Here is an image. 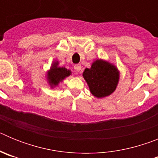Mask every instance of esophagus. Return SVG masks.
Here are the masks:
<instances>
[{
	"instance_id": "esophagus-1",
	"label": "esophagus",
	"mask_w": 158,
	"mask_h": 158,
	"mask_svg": "<svg viewBox=\"0 0 158 158\" xmlns=\"http://www.w3.org/2000/svg\"><path fill=\"white\" fill-rule=\"evenodd\" d=\"M73 68H74L75 70L79 72V71L81 70V65L80 64H77V65H75L74 66H73Z\"/></svg>"
}]
</instances>
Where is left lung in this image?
<instances>
[{
  "instance_id": "8db88e82",
  "label": "left lung",
  "mask_w": 158,
  "mask_h": 158,
  "mask_svg": "<svg viewBox=\"0 0 158 158\" xmlns=\"http://www.w3.org/2000/svg\"><path fill=\"white\" fill-rule=\"evenodd\" d=\"M83 77L92 94L98 98L111 94L118 81V72L115 66L102 60H96L90 69L86 68Z\"/></svg>"
}]
</instances>
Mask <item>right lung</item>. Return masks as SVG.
<instances>
[{"mask_svg":"<svg viewBox=\"0 0 158 158\" xmlns=\"http://www.w3.org/2000/svg\"><path fill=\"white\" fill-rule=\"evenodd\" d=\"M58 63H54L50 72L48 73L49 82L51 85H57L60 81H62L64 78L70 75V71L67 70L63 67L57 66Z\"/></svg>","mask_w":158,"mask_h":158,"instance_id":"add662e5","label":"right lung"}]
</instances>
